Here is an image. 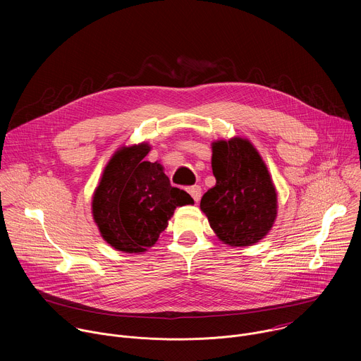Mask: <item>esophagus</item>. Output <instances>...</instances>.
<instances>
[{
	"mask_svg": "<svg viewBox=\"0 0 361 361\" xmlns=\"http://www.w3.org/2000/svg\"><path fill=\"white\" fill-rule=\"evenodd\" d=\"M188 192L191 194V197L194 198L195 202L200 201V198H201V187H200V185H192V187H190V188H188Z\"/></svg>",
	"mask_w": 361,
	"mask_h": 361,
	"instance_id": "obj_1",
	"label": "esophagus"
}]
</instances>
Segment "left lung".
Listing matches in <instances>:
<instances>
[{
    "mask_svg": "<svg viewBox=\"0 0 361 361\" xmlns=\"http://www.w3.org/2000/svg\"><path fill=\"white\" fill-rule=\"evenodd\" d=\"M216 185L200 209L220 241L247 247L263 240L277 217V191L259 151L243 137L212 144Z\"/></svg>",
    "mask_w": 361,
    "mask_h": 361,
    "instance_id": "1",
    "label": "left lung"
}]
</instances>
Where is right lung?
<instances>
[{
  "instance_id": "add662e5",
  "label": "right lung",
  "mask_w": 361,
  "mask_h": 361,
  "mask_svg": "<svg viewBox=\"0 0 361 361\" xmlns=\"http://www.w3.org/2000/svg\"><path fill=\"white\" fill-rule=\"evenodd\" d=\"M148 142L120 147L94 191L92 219L113 248L141 254L157 243L174 210L194 204L184 190L171 187L160 163L145 161Z\"/></svg>"
}]
</instances>
